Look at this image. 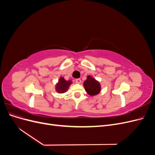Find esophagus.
Masks as SVG:
<instances>
[{"label":"esophagus","instance_id":"esophagus-1","mask_svg":"<svg viewBox=\"0 0 155 155\" xmlns=\"http://www.w3.org/2000/svg\"><path fill=\"white\" fill-rule=\"evenodd\" d=\"M81 79H79V78H78V79H76V82L77 83H78V84H79V83H81Z\"/></svg>","mask_w":155,"mask_h":155}]
</instances>
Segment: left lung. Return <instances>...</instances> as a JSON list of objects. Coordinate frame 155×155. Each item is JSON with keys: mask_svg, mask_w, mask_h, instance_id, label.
<instances>
[{"mask_svg": "<svg viewBox=\"0 0 155 155\" xmlns=\"http://www.w3.org/2000/svg\"><path fill=\"white\" fill-rule=\"evenodd\" d=\"M84 87L87 92L91 96L97 94L101 90L100 83L90 76H88L87 80L84 82Z\"/></svg>", "mask_w": 155, "mask_h": 155, "instance_id": "8db88e82", "label": "left lung"}]
</instances>
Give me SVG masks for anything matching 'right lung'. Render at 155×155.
Masks as SVG:
<instances>
[{"instance_id": "right-lung-1", "label": "right lung", "mask_w": 155, "mask_h": 155, "mask_svg": "<svg viewBox=\"0 0 155 155\" xmlns=\"http://www.w3.org/2000/svg\"><path fill=\"white\" fill-rule=\"evenodd\" d=\"M71 83V81H66L63 78L61 77L59 78L58 83L56 85V91L59 93H63L66 92Z\"/></svg>"}]
</instances>
